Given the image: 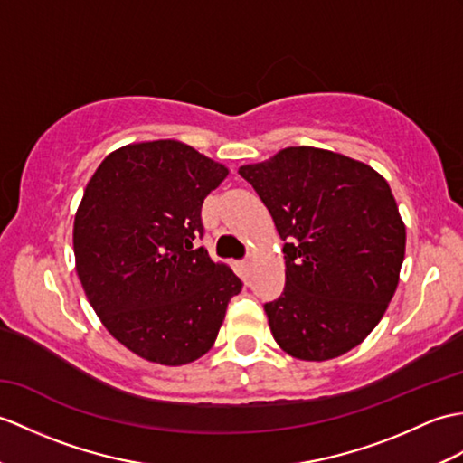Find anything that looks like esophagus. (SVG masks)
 Returning <instances> with one entry per match:
<instances>
[{
  "label": "esophagus",
  "instance_id": "34e87169",
  "mask_svg": "<svg viewBox=\"0 0 463 463\" xmlns=\"http://www.w3.org/2000/svg\"><path fill=\"white\" fill-rule=\"evenodd\" d=\"M242 266H244V270L249 272V270H250V266H252V260H250V258H244V260H242Z\"/></svg>",
  "mask_w": 463,
  "mask_h": 463
}]
</instances>
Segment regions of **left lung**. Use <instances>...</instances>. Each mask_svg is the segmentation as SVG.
I'll use <instances>...</instances> for the list:
<instances>
[{"label":"left lung","mask_w":463,"mask_h":463,"mask_svg":"<svg viewBox=\"0 0 463 463\" xmlns=\"http://www.w3.org/2000/svg\"><path fill=\"white\" fill-rule=\"evenodd\" d=\"M284 241L286 286L264 304L288 354L327 361L357 347L399 286L406 231L373 167L317 147H288L242 165Z\"/></svg>","instance_id":"1"}]
</instances>
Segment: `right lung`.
<instances>
[{
    "instance_id": "1",
    "label": "right lung",
    "mask_w": 463,
    "mask_h": 463,
    "mask_svg": "<svg viewBox=\"0 0 463 463\" xmlns=\"http://www.w3.org/2000/svg\"><path fill=\"white\" fill-rule=\"evenodd\" d=\"M227 175L191 146L157 139L116 149L86 185L72 232L80 284L112 337L146 361L203 357L242 289L193 246L205 234L203 201Z\"/></svg>"
}]
</instances>
